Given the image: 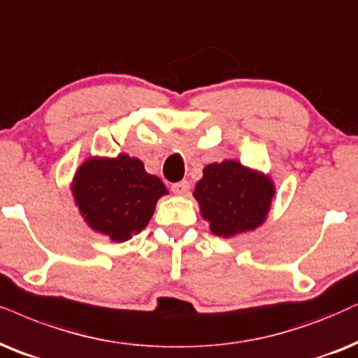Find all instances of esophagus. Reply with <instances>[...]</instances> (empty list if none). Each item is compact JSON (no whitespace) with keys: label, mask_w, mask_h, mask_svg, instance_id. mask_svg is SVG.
<instances>
[{"label":"esophagus","mask_w":358,"mask_h":358,"mask_svg":"<svg viewBox=\"0 0 358 358\" xmlns=\"http://www.w3.org/2000/svg\"><path fill=\"white\" fill-rule=\"evenodd\" d=\"M171 189H173V193H176V194H188L189 183L187 182V180H183V182L171 185Z\"/></svg>","instance_id":"1"}]
</instances>
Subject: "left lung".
Listing matches in <instances>:
<instances>
[{"mask_svg": "<svg viewBox=\"0 0 358 358\" xmlns=\"http://www.w3.org/2000/svg\"><path fill=\"white\" fill-rule=\"evenodd\" d=\"M275 189L268 175L234 160L210 164L193 196L213 234L231 238L264 223Z\"/></svg>", "mask_w": 358, "mask_h": 358, "instance_id": "obj_1", "label": "left lung"}]
</instances>
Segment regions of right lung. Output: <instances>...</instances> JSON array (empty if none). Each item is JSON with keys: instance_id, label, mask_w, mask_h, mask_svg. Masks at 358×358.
Segmentation results:
<instances>
[{"instance_id": "1", "label": "right lung", "mask_w": 358, "mask_h": 358, "mask_svg": "<svg viewBox=\"0 0 358 358\" xmlns=\"http://www.w3.org/2000/svg\"><path fill=\"white\" fill-rule=\"evenodd\" d=\"M76 205L94 231L124 243L150 221L157 201L169 189L145 171L138 158L90 157L76 171L71 185Z\"/></svg>"}]
</instances>
